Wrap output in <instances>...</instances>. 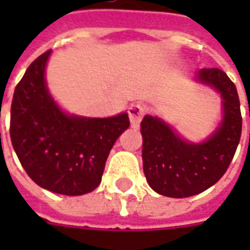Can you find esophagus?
<instances>
[{
	"label": "esophagus",
	"mask_w": 250,
	"mask_h": 250,
	"mask_svg": "<svg viewBox=\"0 0 250 250\" xmlns=\"http://www.w3.org/2000/svg\"><path fill=\"white\" fill-rule=\"evenodd\" d=\"M143 114H145V107H143V104L141 103L131 104L130 108H128V115H130L131 125H134V127H138L139 123H141L142 118H143Z\"/></svg>",
	"instance_id": "1"
}]
</instances>
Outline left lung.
Returning <instances> with one entry per match:
<instances>
[{
    "label": "left lung",
    "instance_id": "8db88e82",
    "mask_svg": "<svg viewBox=\"0 0 250 250\" xmlns=\"http://www.w3.org/2000/svg\"><path fill=\"white\" fill-rule=\"evenodd\" d=\"M197 80L220 92L224 118L202 143L184 141L163 120L146 115L141 123L143 171L154 191L186 198L205 191L226 173L240 143V99L234 83L218 68H204Z\"/></svg>",
    "mask_w": 250,
    "mask_h": 250
}]
</instances>
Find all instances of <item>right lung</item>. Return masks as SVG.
<instances>
[{
	"label": "right lung",
	"instance_id": "right-lung-1",
	"mask_svg": "<svg viewBox=\"0 0 250 250\" xmlns=\"http://www.w3.org/2000/svg\"><path fill=\"white\" fill-rule=\"evenodd\" d=\"M49 55L37 57L14 89L10 139L33 182L53 193L82 195L100 185L109 151L130 119L125 112L112 118L62 112L46 88Z\"/></svg>",
	"mask_w": 250,
	"mask_h": 250
}]
</instances>
